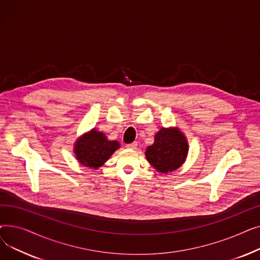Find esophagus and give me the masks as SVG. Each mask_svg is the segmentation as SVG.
<instances>
[{"mask_svg": "<svg viewBox=\"0 0 260 260\" xmlns=\"http://www.w3.org/2000/svg\"><path fill=\"white\" fill-rule=\"evenodd\" d=\"M137 145H138V144H137V142H133V143L127 144V145H126V147H127V148H131V149H135L136 147H137Z\"/></svg>", "mask_w": 260, "mask_h": 260, "instance_id": "1", "label": "esophagus"}]
</instances>
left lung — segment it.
<instances>
[{"mask_svg":"<svg viewBox=\"0 0 260 260\" xmlns=\"http://www.w3.org/2000/svg\"><path fill=\"white\" fill-rule=\"evenodd\" d=\"M188 145L180 131L161 128L155 136V142L148 146L145 156L147 161L160 173H169L178 169L184 162Z\"/></svg>","mask_w":260,"mask_h":260,"instance_id":"obj_1","label":"left lung"}]
</instances>
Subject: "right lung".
Instances as JSON below:
<instances>
[{"instance_id": "right-lung-1", "label": "right lung", "mask_w": 260, "mask_h": 260, "mask_svg": "<svg viewBox=\"0 0 260 260\" xmlns=\"http://www.w3.org/2000/svg\"><path fill=\"white\" fill-rule=\"evenodd\" d=\"M118 148L117 141H108L103 133L92 129L76 142L75 154L83 166L97 169Z\"/></svg>"}]
</instances>
